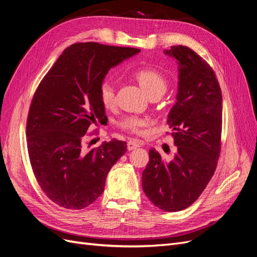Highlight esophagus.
<instances>
[{"instance_id":"1","label":"esophagus","mask_w":257,"mask_h":257,"mask_svg":"<svg viewBox=\"0 0 257 257\" xmlns=\"http://www.w3.org/2000/svg\"><path fill=\"white\" fill-rule=\"evenodd\" d=\"M145 144L143 142H138V141H130L127 142V150H134L136 148L143 147Z\"/></svg>"}]
</instances>
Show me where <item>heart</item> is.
<instances>
[{"mask_svg":"<svg viewBox=\"0 0 257 257\" xmlns=\"http://www.w3.org/2000/svg\"><path fill=\"white\" fill-rule=\"evenodd\" d=\"M134 77L141 87L149 97L162 96L167 89V81L157 69L139 68L134 73ZM98 96L100 103L105 108H112L115 104V88L111 80L105 79L100 82L98 87ZM149 124V121L137 115L124 116L119 121V126L131 133L139 134L142 130Z\"/></svg>","mask_w":257,"mask_h":257,"instance_id":"obj_1","label":"heart"}]
</instances>
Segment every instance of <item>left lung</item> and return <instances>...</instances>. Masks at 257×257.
Returning a JSON list of instances; mask_svg holds the SVG:
<instances>
[{
	"instance_id": "obj_1",
	"label": "left lung",
	"mask_w": 257,
	"mask_h": 257,
	"mask_svg": "<svg viewBox=\"0 0 257 257\" xmlns=\"http://www.w3.org/2000/svg\"><path fill=\"white\" fill-rule=\"evenodd\" d=\"M165 54L177 60V102L167 124L177 151L164 161L154 149L143 172V190L158 208L176 212L190 207L211 180L221 151L222 91L213 69L186 46Z\"/></svg>"
}]
</instances>
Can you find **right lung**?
I'll return each instance as SVG.
<instances>
[{
    "label": "right lung",
    "mask_w": 257,
    "mask_h": 257,
    "mask_svg": "<svg viewBox=\"0 0 257 257\" xmlns=\"http://www.w3.org/2000/svg\"><path fill=\"white\" fill-rule=\"evenodd\" d=\"M139 51L73 44L38 84L28 114V152L41 189L58 206L79 210L94 203L110 168L126 152V143L114 138L89 152L82 143L89 127L105 118L100 82L111 67Z\"/></svg>",
    "instance_id": "right-lung-1"
}]
</instances>
